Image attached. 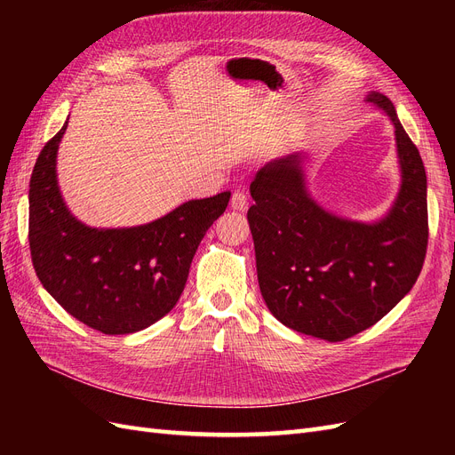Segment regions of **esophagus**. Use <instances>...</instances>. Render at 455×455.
Wrapping results in <instances>:
<instances>
[{"label": "esophagus", "instance_id": "34e87169", "mask_svg": "<svg viewBox=\"0 0 455 455\" xmlns=\"http://www.w3.org/2000/svg\"><path fill=\"white\" fill-rule=\"evenodd\" d=\"M229 204H231V209H235V211H244L246 206H249V197H246L243 191H233V196H231V201H229Z\"/></svg>", "mask_w": 455, "mask_h": 455}]
</instances>
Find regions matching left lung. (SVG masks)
Wrapping results in <instances>:
<instances>
[{
	"mask_svg": "<svg viewBox=\"0 0 455 455\" xmlns=\"http://www.w3.org/2000/svg\"><path fill=\"white\" fill-rule=\"evenodd\" d=\"M366 100L391 117L403 172L393 209L379 222L321 209L306 189L301 154L267 163L251 184L246 218L266 306L284 326L326 341L347 339L387 315L416 284L429 241L419 151L387 96L370 92Z\"/></svg>",
	"mask_w": 455,
	"mask_h": 455,
	"instance_id": "obj_1",
	"label": "left lung"
}]
</instances>
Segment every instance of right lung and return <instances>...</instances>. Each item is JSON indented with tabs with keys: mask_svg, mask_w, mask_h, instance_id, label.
Wrapping results in <instances>:
<instances>
[{
	"mask_svg": "<svg viewBox=\"0 0 455 455\" xmlns=\"http://www.w3.org/2000/svg\"><path fill=\"white\" fill-rule=\"evenodd\" d=\"M66 125L41 149L30 178L34 269L79 323L109 336L139 332L176 306L197 246L231 194L188 201L146 226L89 228L66 209L57 184Z\"/></svg>",
	"mask_w": 455,
	"mask_h": 455,
	"instance_id": "obj_1",
	"label": "right lung"
}]
</instances>
